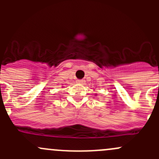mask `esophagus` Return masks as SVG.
Here are the masks:
<instances>
[{
	"label": "esophagus",
	"instance_id": "34e87169",
	"mask_svg": "<svg viewBox=\"0 0 159 159\" xmlns=\"http://www.w3.org/2000/svg\"><path fill=\"white\" fill-rule=\"evenodd\" d=\"M77 82L79 83V84H84V80H78V81H77Z\"/></svg>",
	"mask_w": 159,
	"mask_h": 159
}]
</instances>
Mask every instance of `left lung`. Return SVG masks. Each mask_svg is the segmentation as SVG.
Wrapping results in <instances>:
<instances>
[{"instance_id": "1", "label": "left lung", "mask_w": 159, "mask_h": 159, "mask_svg": "<svg viewBox=\"0 0 159 159\" xmlns=\"http://www.w3.org/2000/svg\"><path fill=\"white\" fill-rule=\"evenodd\" d=\"M95 95H97V94H95Z\"/></svg>"}]
</instances>
